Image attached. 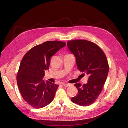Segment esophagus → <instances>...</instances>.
<instances>
[{"mask_svg":"<svg viewBox=\"0 0 128 128\" xmlns=\"http://www.w3.org/2000/svg\"><path fill=\"white\" fill-rule=\"evenodd\" d=\"M62 85H63L64 87H69L71 86V84H62Z\"/></svg>","mask_w":128,"mask_h":128,"instance_id":"34e87169","label":"esophagus"}]
</instances>
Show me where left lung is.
I'll list each match as a JSON object with an SVG mask.
<instances>
[{
    "label": "left lung",
    "instance_id": "obj_1",
    "mask_svg": "<svg viewBox=\"0 0 128 128\" xmlns=\"http://www.w3.org/2000/svg\"><path fill=\"white\" fill-rule=\"evenodd\" d=\"M68 47L76 58L78 69L88 75V83L75 84L76 96L71 100L81 106H88L97 100L101 92L109 72L107 58L96 44L85 40H69Z\"/></svg>",
    "mask_w": 128,
    "mask_h": 128
}]
</instances>
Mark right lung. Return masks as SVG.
<instances>
[{
  "instance_id": "1",
  "label": "right lung",
  "mask_w": 128,
  "mask_h": 128,
  "mask_svg": "<svg viewBox=\"0 0 128 128\" xmlns=\"http://www.w3.org/2000/svg\"><path fill=\"white\" fill-rule=\"evenodd\" d=\"M66 45L58 40L47 41L34 46L24 56L16 80L21 96L31 107L41 108L53 100L59 85L44 81L43 78L52 56Z\"/></svg>"
}]
</instances>
